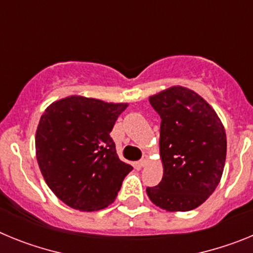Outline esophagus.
I'll return each instance as SVG.
<instances>
[{
    "label": "esophagus",
    "instance_id": "obj_1",
    "mask_svg": "<svg viewBox=\"0 0 253 253\" xmlns=\"http://www.w3.org/2000/svg\"><path fill=\"white\" fill-rule=\"evenodd\" d=\"M147 161H148V156H147V154H143L142 160L139 161V166H142V167L146 166V165H147Z\"/></svg>",
    "mask_w": 253,
    "mask_h": 253
}]
</instances>
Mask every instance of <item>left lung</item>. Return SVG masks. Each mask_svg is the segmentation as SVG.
Returning <instances> with one entry per match:
<instances>
[{"label":"left lung","mask_w":253,"mask_h":253,"mask_svg":"<svg viewBox=\"0 0 253 253\" xmlns=\"http://www.w3.org/2000/svg\"><path fill=\"white\" fill-rule=\"evenodd\" d=\"M161 116L163 177L147 187L151 202L167 211H189L214 193L222 178L227 137L215 110L195 91L172 86L149 97Z\"/></svg>","instance_id":"left-lung-1"}]
</instances>
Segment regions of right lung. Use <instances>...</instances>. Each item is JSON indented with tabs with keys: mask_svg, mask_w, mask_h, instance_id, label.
<instances>
[{
	"mask_svg": "<svg viewBox=\"0 0 253 253\" xmlns=\"http://www.w3.org/2000/svg\"><path fill=\"white\" fill-rule=\"evenodd\" d=\"M126 106L75 95L50 104L40 118L38 165L49 189L68 207L93 211L115 200L133 169L119 160L110 137Z\"/></svg>",
	"mask_w": 253,
	"mask_h": 253,
	"instance_id": "obj_1",
	"label": "right lung"
}]
</instances>
